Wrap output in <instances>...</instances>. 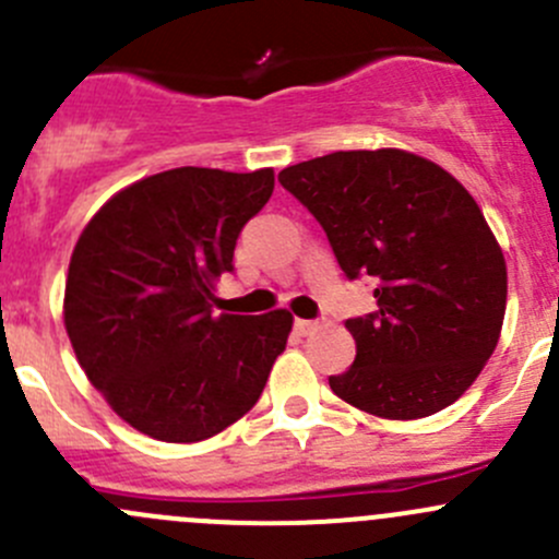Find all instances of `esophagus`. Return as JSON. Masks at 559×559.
<instances>
[{
	"instance_id": "34e87169",
	"label": "esophagus",
	"mask_w": 559,
	"mask_h": 559,
	"mask_svg": "<svg viewBox=\"0 0 559 559\" xmlns=\"http://www.w3.org/2000/svg\"><path fill=\"white\" fill-rule=\"evenodd\" d=\"M319 330V321H311V319H295V332L297 335H311V332Z\"/></svg>"
}]
</instances>
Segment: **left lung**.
Listing matches in <instances>:
<instances>
[{
  "label": "left lung",
  "mask_w": 559,
  "mask_h": 559,
  "mask_svg": "<svg viewBox=\"0 0 559 559\" xmlns=\"http://www.w3.org/2000/svg\"><path fill=\"white\" fill-rule=\"evenodd\" d=\"M321 224L348 281L370 278L376 311L346 319L354 365L332 392L384 419L452 405L498 346L506 262L460 180L397 148L335 151L278 173Z\"/></svg>",
  "instance_id": "left-lung-1"
}]
</instances>
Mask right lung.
<instances>
[{
	"label": "right lung",
	"instance_id": "right-lung-1",
	"mask_svg": "<svg viewBox=\"0 0 559 559\" xmlns=\"http://www.w3.org/2000/svg\"><path fill=\"white\" fill-rule=\"evenodd\" d=\"M273 186V170L175 167L118 191L83 229L67 275V335L134 430L205 441L257 405L292 313H216L213 281L235 270L240 229Z\"/></svg>",
	"mask_w": 559,
	"mask_h": 559
}]
</instances>
